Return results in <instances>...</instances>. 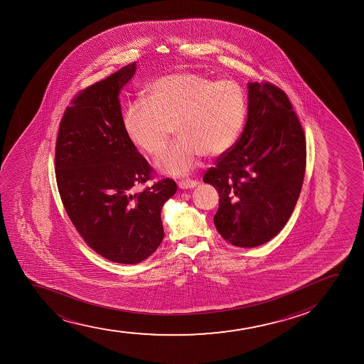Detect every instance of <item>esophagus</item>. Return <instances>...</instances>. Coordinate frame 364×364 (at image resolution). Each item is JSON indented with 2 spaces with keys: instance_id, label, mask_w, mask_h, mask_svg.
<instances>
[{
  "instance_id": "esophagus-1",
  "label": "esophagus",
  "mask_w": 364,
  "mask_h": 364,
  "mask_svg": "<svg viewBox=\"0 0 364 364\" xmlns=\"http://www.w3.org/2000/svg\"><path fill=\"white\" fill-rule=\"evenodd\" d=\"M199 182L196 180H182L178 182V187L181 189H191L197 187Z\"/></svg>"
}]
</instances>
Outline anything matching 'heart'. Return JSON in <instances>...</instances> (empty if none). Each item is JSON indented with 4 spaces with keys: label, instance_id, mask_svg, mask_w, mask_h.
<instances>
[{
    "label": "heart",
    "instance_id": "heart-1",
    "mask_svg": "<svg viewBox=\"0 0 364 364\" xmlns=\"http://www.w3.org/2000/svg\"><path fill=\"white\" fill-rule=\"evenodd\" d=\"M146 98L126 108L124 127L141 151L156 158L165 151L175 126L180 138L158 164L170 175H187L204 154H226L247 120V95L233 80L170 74L155 80Z\"/></svg>",
    "mask_w": 364,
    "mask_h": 364
}]
</instances>
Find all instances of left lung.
Listing matches in <instances>:
<instances>
[{
	"label": "left lung",
	"instance_id": "8db88e82",
	"mask_svg": "<svg viewBox=\"0 0 364 364\" xmlns=\"http://www.w3.org/2000/svg\"><path fill=\"white\" fill-rule=\"evenodd\" d=\"M247 88L244 131L203 180L220 196L213 222L222 238L255 247L274 238L293 213L305 177L306 139L283 90L268 81Z\"/></svg>",
	"mask_w": 364,
	"mask_h": 364
}]
</instances>
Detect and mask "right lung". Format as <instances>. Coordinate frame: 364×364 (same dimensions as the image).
<instances>
[{
    "label": "right lung",
    "mask_w": 364,
    "mask_h": 364,
    "mask_svg": "<svg viewBox=\"0 0 364 364\" xmlns=\"http://www.w3.org/2000/svg\"><path fill=\"white\" fill-rule=\"evenodd\" d=\"M136 71V63L81 90L64 112L55 142V180L59 196L88 247L117 264H138L164 239L161 209L177 191L153 168L126 134L119 93Z\"/></svg>",
    "instance_id": "obj_1"
}]
</instances>
